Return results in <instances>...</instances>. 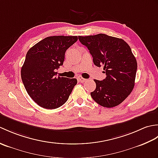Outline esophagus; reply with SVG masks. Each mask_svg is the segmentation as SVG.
I'll list each match as a JSON object with an SVG mask.
<instances>
[{
    "mask_svg": "<svg viewBox=\"0 0 158 158\" xmlns=\"http://www.w3.org/2000/svg\"><path fill=\"white\" fill-rule=\"evenodd\" d=\"M78 80H79L80 82H81V83H84V82H85L87 81V79L83 78L82 77H80V76L78 77Z\"/></svg>",
    "mask_w": 158,
    "mask_h": 158,
    "instance_id": "1",
    "label": "esophagus"
}]
</instances>
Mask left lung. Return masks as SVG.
Masks as SVG:
<instances>
[{"label": "left lung", "instance_id": "1", "mask_svg": "<svg viewBox=\"0 0 158 158\" xmlns=\"http://www.w3.org/2000/svg\"><path fill=\"white\" fill-rule=\"evenodd\" d=\"M92 56L94 64L106 73L102 81L94 79L91 96L98 105L112 108L122 103L135 87L137 62L128 44L123 39L105 34L79 36Z\"/></svg>", "mask_w": 158, "mask_h": 158}]
</instances>
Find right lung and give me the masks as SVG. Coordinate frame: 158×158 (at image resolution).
<instances>
[{
    "mask_svg": "<svg viewBox=\"0 0 158 158\" xmlns=\"http://www.w3.org/2000/svg\"><path fill=\"white\" fill-rule=\"evenodd\" d=\"M77 36H48L28 50L21 69L26 92L40 106L54 109L64 104L77 84L76 79L57 77L65 52L77 40Z\"/></svg>",
    "mask_w": 158,
    "mask_h": 158,
    "instance_id": "1",
    "label": "right lung"
}]
</instances>
